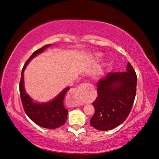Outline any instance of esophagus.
I'll return each instance as SVG.
<instances>
[{"label":"esophagus","instance_id":"34e87169","mask_svg":"<svg viewBox=\"0 0 159 159\" xmlns=\"http://www.w3.org/2000/svg\"><path fill=\"white\" fill-rule=\"evenodd\" d=\"M85 86H86V84H81L77 88L71 90L70 96H69L70 98H75V99L78 98L83 93Z\"/></svg>","mask_w":159,"mask_h":159}]
</instances>
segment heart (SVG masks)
<instances>
[{"mask_svg":"<svg viewBox=\"0 0 159 159\" xmlns=\"http://www.w3.org/2000/svg\"><path fill=\"white\" fill-rule=\"evenodd\" d=\"M101 56H102V55H101V54H95V57H96V58H99V57H101Z\"/></svg>","mask_w":159,"mask_h":159,"instance_id":"obj_1","label":"heart"}]
</instances>
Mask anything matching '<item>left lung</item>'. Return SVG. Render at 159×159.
I'll use <instances>...</instances> for the list:
<instances>
[{"mask_svg": "<svg viewBox=\"0 0 159 159\" xmlns=\"http://www.w3.org/2000/svg\"><path fill=\"white\" fill-rule=\"evenodd\" d=\"M137 74L127 64V71L111 72L97 84L98 97L93 102L95 113L90 125L99 131H109L125 121L137 91Z\"/></svg>", "mask_w": 159, "mask_h": 159, "instance_id": "left-lung-1", "label": "left lung"}]
</instances>
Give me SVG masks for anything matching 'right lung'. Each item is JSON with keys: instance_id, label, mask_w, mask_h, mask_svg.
Instances as JSON below:
<instances>
[{"instance_id": "right-lung-1", "label": "right lung", "mask_w": 159, "mask_h": 159, "mask_svg": "<svg viewBox=\"0 0 159 159\" xmlns=\"http://www.w3.org/2000/svg\"><path fill=\"white\" fill-rule=\"evenodd\" d=\"M50 46V44L45 45L44 47L36 50L26 61L22 70L19 90L22 106L28 117L42 127L56 129L63 125L66 121L68 112V109L64 107L63 100L70 88L64 89L51 102L38 103L33 102L30 96L26 93L24 87V71L26 66L33 57L44 52Z\"/></svg>"}]
</instances>
